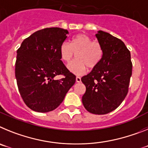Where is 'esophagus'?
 <instances>
[{
    "label": "esophagus",
    "instance_id": "1",
    "mask_svg": "<svg viewBox=\"0 0 148 148\" xmlns=\"http://www.w3.org/2000/svg\"><path fill=\"white\" fill-rule=\"evenodd\" d=\"M75 81H76L77 83H79V82H81V78H80V77L77 76L76 78H75Z\"/></svg>",
    "mask_w": 148,
    "mask_h": 148
}]
</instances>
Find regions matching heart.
I'll return each mask as SVG.
<instances>
[{"label": "heart", "mask_w": 148, "mask_h": 148, "mask_svg": "<svg viewBox=\"0 0 148 148\" xmlns=\"http://www.w3.org/2000/svg\"><path fill=\"white\" fill-rule=\"evenodd\" d=\"M75 53L76 59L67 65L68 70L75 75H82L89 68H94L99 64L103 57L102 47L84 34H78L72 38L70 44H61L59 47L61 59L68 63Z\"/></svg>", "instance_id": "heart-1"}]
</instances>
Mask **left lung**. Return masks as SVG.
Returning <instances> with one entry per match:
<instances>
[{
    "instance_id": "left-lung-1",
    "label": "left lung",
    "mask_w": 148,
    "mask_h": 148,
    "mask_svg": "<svg viewBox=\"0 0 148 148\" xmlns=\"http://www.w3.org/2000/svg\"><path fill=\"white\" fill-rule=\"evenodd\" d=\"M103 49V57L97 66L82 78L86 92L84 107L96 115L114 110L125 99L132 75L130 53L122 40L101 30L95 34Z\"/></svg>"
}]
</instances>
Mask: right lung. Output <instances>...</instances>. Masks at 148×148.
I'll use <instances>...</instances> for the list:
<instances>
[{
  "mask_svg": "<svg viewBox=\"0 0 148 148\" xmlns=\"http://www.w3.org/2000/svg\"><path fill=\"white\" fill-rule=\"evenodd\" d=\"M66 29L52 27L34 32L17 50L15 78L23 101L39 113L54 110L75 82V75L61 61L59 47ZM64 77L57 80L54 77Z\"/></svg>",
  "mask_w": 148,
  "mask_h": 148,
  "instance_id": "obj_1",
  "label": "right lung"
}]
</instances>
